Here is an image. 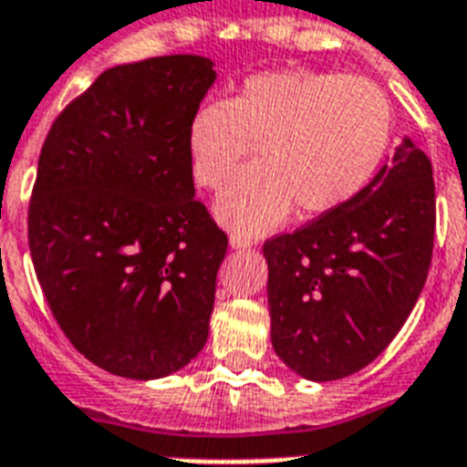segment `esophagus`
<instances>
[{"label":"esophagus","mask_w":467,"mask_h":467,"mask_svg":"<svg viewBox=\"0 0 467 467\" xmlns=\"http://www.w3.org/2000/svg\"><path fill=\"white\" fill-rule=\"evenodd\" d=\"M230 246L233 249H249L254 246L252 237H242V234H230Z\"/></svg>","instance_id":"34e87169"}]
</instances>
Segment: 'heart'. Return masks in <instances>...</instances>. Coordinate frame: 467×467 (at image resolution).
<instances>
[{
	"label": "heart",
	"instance_id": "1",
	"mask_svg": "<svg viewBox=\"0 0 467 467\" xmlns=\"http://www.w3.org/2000/svg\"><path fill=\"white\" fill-rule=\"evenodd\" d=\"M391 141V105L367 76L275 69L249 76L227 100H206L187 127L189 168L199 184L223 189L215 203L225 227L264 234L290 213L326 215L358 199Z\"/></svg>",
	"mask_w": 467,
	"mask_h": 467
}]
</instances>
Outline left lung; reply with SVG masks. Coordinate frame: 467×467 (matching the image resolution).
Instances as JSON below:
<instances>
[{"label":"left lung","instance_id":"obj_1","mask_svg":"<svg viewBox=\"0 0 467 467\" xmlns=\"http://www.w3.org/2000/svg\"><path fill=\"white\" fill-rule=\"evenodd\" d=\"M430 158L403 136L348 206L264 244L273 350L309 381L381 355L422 293L434 246Z\"/></svg>","mask_w":467,"mask_h":467}]
</instances>
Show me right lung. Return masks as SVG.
I'll list each match as a JSON object with an SVG mask.
<instances>
[{
    "instance_id": "add662e5",
    "label": "right lung",
    "mask_w": 467,
    "mask_h": 467,
    "mask_svg": "<svg viewBox=\"0 0 467 467\" xmlns=\"http://www.w3.org/2000/svg\"><path fill=\"white\" fill-rule=\"evenodd\" d=\"M215 64L170 55L102 71L49 129L28 211L36 275L83 358L136 381L203 350L227 252L189 168Z\"/></svg>"
}]
</instances>
